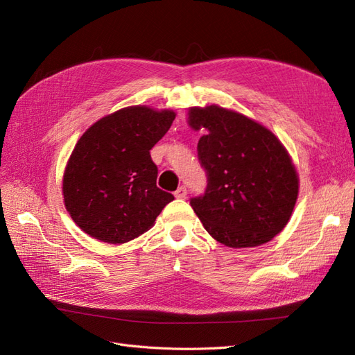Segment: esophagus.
I'll return each instance as SVG.
<instances>
[{
    "mask_svg": "<svg viewBox=\"0 0 355 355\" xmlns=\"http://www.w3.org/2000/svg\"><path fill=\"white\" fill-rule=\"evenodd\" d=\"M188 194V191L185 187H179L176 191H175V197L176 198H185Z\"/></svg>",
    "mask_w": 355,
    "mask_h": 355,
    "instance_id": "1",
    "label": "esophagus"
}]
</instances>
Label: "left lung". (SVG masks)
Listing matches in <instances>:
<instances>
[{
	"label": "left lung",
	"instance_id": "obj_1",
	"mask_svg": "<svg viewBox=\"0 0 355 355\" xmlns=\"http://www.w3.org/2000/svg\"><path fill=\"white\" fill-rule=\"evenodd\" d=\"M188 115L202 132L197 151L207 188L191 198L202 227L234 249L271 241L292 216L299 191L286 148L266 127L220 106H194Z\"/></svg>",
	"mask_w": 355,
	"mask_h": 355
}]
</instances>
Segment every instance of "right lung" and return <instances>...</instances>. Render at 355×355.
<instances>
[{"mask_svg": "<svg viewBox=\"0 0 355 355\" xmlns=\"http://www.w3.org/2000/svg\"><path fill=\"white\" fill-rule=\"evenodd\" d=\"M175 116L130 106L101 118L80 137L63 175V200L85 234L127 243L151 228L175 200L157 187L158 168L149 154Z\"/></svg>", "mask_w": 355, "mask_h": 355, "instance_id": "add662e5", "label": "right lung"}]
</instances>
